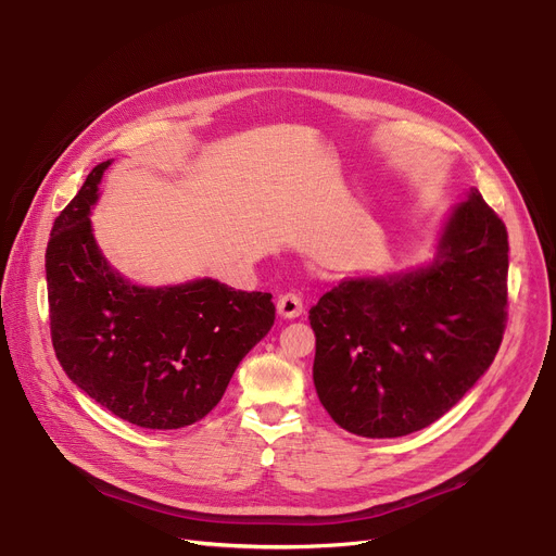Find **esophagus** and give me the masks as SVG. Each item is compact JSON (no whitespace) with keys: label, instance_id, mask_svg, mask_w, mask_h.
Listing matches in <instances>:
<instances>
[{"label":"esophagus","instance_id":"esophagus-1","mask_svg":"<svg viewBox=\"0 0 556 556\" xmlns=\"http://www.w3.org/2000/svg\"><path fill=\"white\" fill-rule=\"evenodd\" d=\"M277 313H279V317H283V319L300 317V315L304 313V304H302V300H300V294H294V292L281 294V298L277 300Z\"/></svg>","mask_w":556,"mask_h":556}]
</instances>
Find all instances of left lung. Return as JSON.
I'll return each instance as SVG.
<instances>
[{"mask_svg": "<svg viewBox=\"0 0 556 556\" xmlns=\"http://www.w3.org/2000/svg\"><path fill=\"white\" fill-rule=\"evenodd\" d=\"M507 232L469 188L429 262L344 277L311 308L313 382L328 416L362 438H400L445 416L496 357Z\"/></svg>", "mask_w": 556, "mask_h": 556, "instance_id": "obj_1", "label": "left lung"}]
</instances>
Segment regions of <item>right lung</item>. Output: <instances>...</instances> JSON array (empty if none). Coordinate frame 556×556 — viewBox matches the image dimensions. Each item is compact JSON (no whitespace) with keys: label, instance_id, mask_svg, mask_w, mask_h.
Masks as SVG:
<instances>
[{"label":"right lung","instance_id":"obj_1","mask_svg":"<svg viewBox=\"0 0 556 556\" xmlns=\"http://www.w3.org/2000/svg\"><path fill=\"white\" fill-rule=\"evenodd\" d=\"M91 169L55 218L47 248L51 338L68 380L114 416L144 429H180L224 397L239 362L275 324L270 292L216 279L138 286L106 262L91 210Z\"/></svg>","mask_w":556,"mask_h":556}]
</instances>
